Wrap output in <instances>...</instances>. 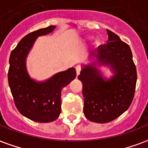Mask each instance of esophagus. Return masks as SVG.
<instances>
[{
  "instance_id": "34e87169",
  "label": "esophagus",
  "mask_w": 148,
  "mask_h": 148,
  "mask_svg": "<svg viewBox=\"0 0 148 148\" xmlns=\"http://www.w3.org/2000/svg\"><path fill=\"white\" fill-rule=\"evenodd\" d=\"M75 71H76V75H79L80 73V71H81V67L79 66H77L75 67Z\"/></svg>"
}]
</instances>
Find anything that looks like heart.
<instances>
[{
	"label": "heart",
	"mask_w": 148,
	"mask_h": 148,
	"mask_svg": "<svg viewBox=\"0 0 148 148\" xmlns=\"http://www.w3.org/2000/svg\"><path fill=\"white\" fill-rule=\"evenodd\" d=\"M91 38H92V37H90V36H87V37H86V41H90ZM97 43H98V42H97Z\"/></svg>",
	"instance_id": "1"
}]
</instances>
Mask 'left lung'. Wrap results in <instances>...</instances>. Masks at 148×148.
<instances>
[{
	"label": "left lung",
	"instance_id": "obj_1",
	"mask_svg": "<svg viewBox=\"0 0 148 148\" xmlns=\"http://www.w3.org/2000/svg\"><path fill=\"white\" fill-rule=\"evenodd\" d=\"M108 41L90 56L91 63L82 65L78 79L82 83L85 116L105 123L115 120L132 103L137 82V70L130 46L106 29ZM98 66L110 68L113 75L107 79Z\"/></svg>",
	"mask_w": 148,
	"mask_h": 148
}]
</instances>
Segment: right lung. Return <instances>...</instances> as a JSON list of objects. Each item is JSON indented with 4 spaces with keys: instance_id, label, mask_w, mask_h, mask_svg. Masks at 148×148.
Listing matches in <instances>:
<instances>
[{
    "instance_id": "add662e5",
    "label": "right lung",
    "mask_w": 148,
    "mask_h": 148,
    "mask_svg": "<svg viewBox=\"0 0 148 148\" xmlns=\"http://www.w3.org/2000/svg\"><path fill=\"white\" fill-rule=\"evenodd\" d=\"M56 26L51 25L23 38L9 58L8 83L16 107L23 116L38 123L56 121L61 113V92L76 76L75 68L53 75L45 81L31 77L26 59L38 37L49 35Z\"/></svg>"
}]
</instances>
